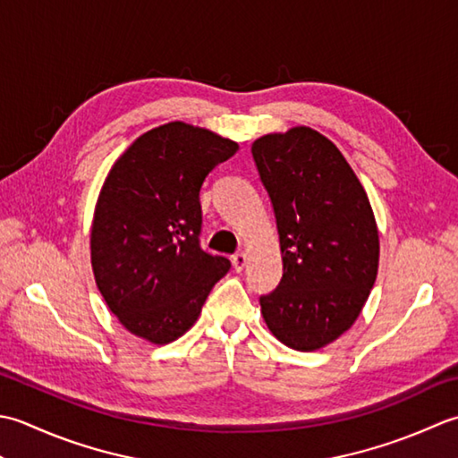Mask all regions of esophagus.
I'll list each match as a JSON object with an SVG mask.
<instances>
[{"mask_svg": "<svg viewBox=\"0 0 458 458\" xmlns=\"http://www.w3.org/2000/svg\"><path fill=\"white\" fill-rule=\"evenodd\" d=\"M231 260H233V268H235L237 273H241V270L245 268V265H247V255L245 253H235L231 257Z\"/></svg>", "mask_w": 458, "mask_h": 458, "instance_id": "obj_1", "label": "esophagus"}]
</instances>
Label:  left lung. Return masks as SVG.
Instances as JSON below:
<instances>
[{
	"instance_id": "obj_1",
	"label": "left lung",
	"mask_w": 458,
	"mask_h": 458,
	"mask_svg": "<svg viewBox=\"0 0 458 458\" xmlns=\"http://www.w3.org/2000/svg\"><path fill=\"white\" fill-rule=\"evenodd\" d=\"M273 203L283 278L260 312L284 346H328L356 322L377 276L379 237L366 190L328 138L296 126L250 146Z\"/></svg>"
}]
</instances>
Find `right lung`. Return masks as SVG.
Instances as JSON below:
<instances>
[{"label": "right lung", "mask_w": 458, "mask_h": 458, "mask_svg": "<svg viewBox=\"0 0 458 458\" xmlns=\"http://www.w3.org/2000/svg\"><path fill=\"white\" fill-rule=\"evenodd\" d=\"M237 150L205 128L167 123L140 136L108 172L90 263L110 312L138 338L162 346L183 335L231 268L199 245V190Z\"/></svg>", "instance_id": "obj_1"}]
</instances>
